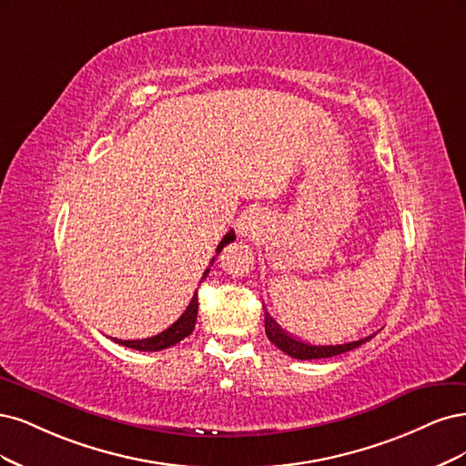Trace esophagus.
<instances>
[{
    "label": "esophagus",
    "mask_w": 466,
    "mask_h": 466,
    "mask_svg": "<svg viewBox=\"0 0 466 466\" xmlns=\"http://www.w3.org/2000/svg\"><path fill=\"white\" fill-rule=\"evenodd\" d=\"M238 230H239V234H242V236H255V234H258L261 230L258 217H255V215L244 217L242 220H239V224H238Z\"/></svg>",
    "instance_id": "34e87169"
}]
</instances>
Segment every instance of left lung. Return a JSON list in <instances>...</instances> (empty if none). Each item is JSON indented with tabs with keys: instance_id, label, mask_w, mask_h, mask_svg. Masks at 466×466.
Wrapping results in <instances>:
<instances>
[{
	"instance_id": "8db88e82",
	"label": "left lung",
	"mask_w": 466,
	"mask_h": 466,
	"mask_svg": "<svg viewBox=\"0 0 466 466\" xmlns=\"http://www.w3.org/2000/svg\"><path fill=\"white\" fill-rule=\"evenodd\" d=\"M265 333L271 340L275 347H279L284 354H289L292 358L298 360H318V358H331L342 352H349L352 349H358L360 344H364L366 340H370L373 335L360 339V340H352V342H344V344H309L299 340L292 335H289L284 329H280L277 325V321L271 318V315L265 313Z\"/></svg>"
}]
</instances>
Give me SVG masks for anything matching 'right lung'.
<instances>
[{
	"label": "right lung",
	"instance_id": "1",
	"mask_svg": "<svg viewBox=\"0 0 466 466\" xmlns=\"http://www.w3.org/2000/svg\"><path fill=\"white\" fill-rule=\"evenodd\" d=\"M234 239H236V234H234V230H230L227 236L222 238V242L217 248V253H220L222 248L227 246V244H230V242H234ZM208 271H211V268H207V271L203 273V279L208 275ZM198 308H199V299H198V290H195L189 306L182 313V318H179L176 323H172L167 329V331H162V333H158V335H155L151 339H141V340H122V339H114V340L117 344H122V347L135 349V350H141V352H157V350H164V349H168V347H174L176 342L184 340L186 337L191 335L193 327H195V321H198Z\"/></svg>",
	"mask_w": 466,
	"mask_h": 466
}]
</instances>
